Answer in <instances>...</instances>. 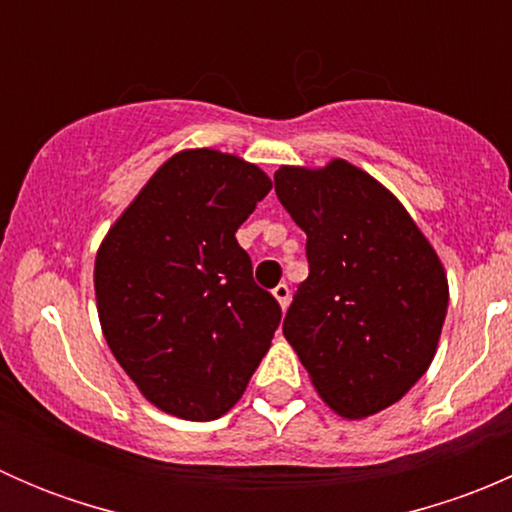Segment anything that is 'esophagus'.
<instances>
[{
  "label": "esophagus",
  "mask_w": 512,
  "mask_h": 512,
  "mask_svg": "<svg viewBox=\"0 0 512 512\" xmlns=\"http://www.w3.org/2000/svg\"><path fill=\"white\" fill-rule=\"evenodd\" d=\"M272 294H275V299H277V302H280V307L287 309V304H289V287L285 285V282H280V285L272 289Z\"/></svg>",
  "instance_id": "1"
}]
</instances>
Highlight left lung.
<instances>
[{"label": "left lung", "instance_id": "obj_1", "mask_svg": "<svg viewBox=\"0 0 512 512\" xmlns=\"http://www.w3.org/2000/svg\"><path fill=\"white\" fill-rule=\"evenodd\" d=\"M275 193L307 232L309 262L282 332L334 411L376 414L436 354L448 309L441 260L404 205L347 160L280 168Z\"/></svg>", "mask_w": 512, "mask_h": 512}]
</instances>
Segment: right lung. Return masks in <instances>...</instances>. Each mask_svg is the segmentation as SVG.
I'll use <instances>...</instances> for the list:
<instances>
[{
  "label": "right lung",
  "instance_id": "1",
  "mask_svg": "<svg viewBox=\"0 0 512 512\" xmlns=\"http://www.w3.org/2000/svg\"><path fill=\"white\" fill-rule=\"evenodd\" d=\"M272 183L235 156L183 151L148 180L96 255L98 319L148 401L188 421L235 406L280 327L237 245Z\"/></svg>",
  "mask_w": 512,
  "mask_h": 512
}]
</instances>
